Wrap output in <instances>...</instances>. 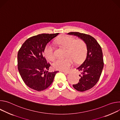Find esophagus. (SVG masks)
Wrapping results in <instances>:
<instances>
[{
  "label": "esophagus",
  "mask_w": 120,
  "mask_h": 120,
  "mask_svg": "<svg viewBox=\"0 0 120 120\" xmlns=\"http://www.w3.org/2000/svg\"><path fill=\"white\" fill-rule=\"evenodd\" d=\"M61 72H63L65 74H70V72H66V71H61Z\"/></svg>",
  "instance_id": "esophagus-1"
}]
</instances>
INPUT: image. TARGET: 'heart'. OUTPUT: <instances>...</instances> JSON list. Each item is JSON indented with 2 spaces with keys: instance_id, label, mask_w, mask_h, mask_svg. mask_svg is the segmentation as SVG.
Instances as JSON below:
<instances>
[{
  "instance_id": "heart-1",
  "label": "heart",
  "mask_w": 120,
  "mask_h": 120,
  "mask_svg": "<svg viewBox=\"0 0 120 120\" xmlns=\"http://www.w3.org/2000/svg\"><path fill=\"white\" fill-rule=\"evenodd\" d=\"M56 43L64 47L67 48L66 58L57 59L53 64V67L60 71L68 70L73 65L74 60L77 62L82 61L86 52V46L84 41L81 39H75L70 36H64L56 41ZM55 47L51 44H48L45 47L44 54L49 60L55 58Z\"/></svg>"
}]
</instances>
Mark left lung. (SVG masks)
Returning a JSON list of instances; mask_svg holds the SVG:
<instances>
[{"mask_svg": "<svg viewBox=\"0 0 120 120\" xmlns=\"http://www.w3.org/2000/svg\"><path fill=\"white\" fill-rule=\"evenodd\" d=\"M67 35H74L83 40L87 48L86 57L83 63L76 69L81 72V77L74 88L80 92L89 90L98 82L104 67V60L101 47L93 37L79 32H70Z\"/></svg>", "mask_w": 120, "mask_h": 120, "instance_id": "obj_1", "label": "left lung"}]
</instances>
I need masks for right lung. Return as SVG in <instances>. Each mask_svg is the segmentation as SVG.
<instances>
[{"label": "right lung", "mask_w": 120, "mask_h": 120, "mask_svg": "<svg viewBox=\"0 0 120 120\" xmlns=\"http://www.w3.org/2000/svg\"><path fill=\"white\" fill-rule=\"evenodd\" d=\"M59 33L42 34L27 39L18 54V70L26 84L29 88L41 91L48 88L53 82L56 71L48 72L50 64L43 56L47 44Z\"/></svg>", "instance_id": "1"}]
</instances>
